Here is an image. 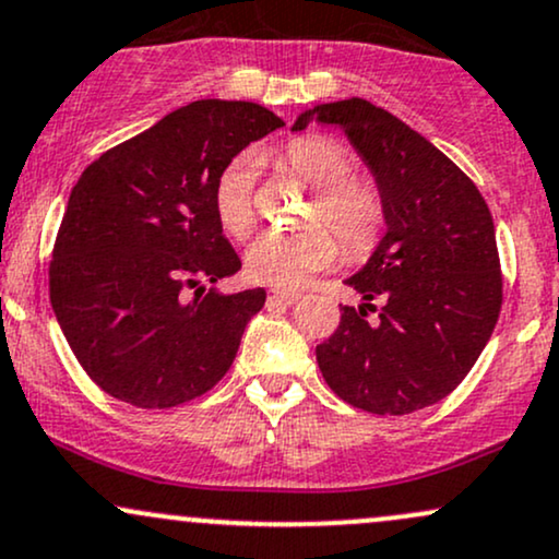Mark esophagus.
Returning <instances> with one entry per match:
<instances>
[{"label": "esophagus", "mask_w": 559, "mask_h": 559, "mask_svg": "<svg viewBox=\"0 0 559 559\" xmlns=\"http://www.w3.org/2000/svg\"><path fill=\"white\" fill-rule=\"evenodd\" d=\"M272 300H277V304H285V306H295L300 300V293H290V290H274L272 293Z\"/></svg>", "instance_id": "1"}]
</instances>
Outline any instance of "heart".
<instances>
[{
  "label": "heart",
  "mask_w": 559,
  "mask_h": 559,
  "mask_svg": "<svg viewBox=\"0 0 559 559\" xmlns=\"http://www.w3.org/2000/svg\"><path fill=\"white\" fill-rule=\"evenodd\" d=\"M285 167L313 190L306 229L264 233L246 251V274L259 285L304 287L337 259V238L350 253L369 251L382 225V199L371 182L353 177V151L326 135H306L285 148ZM255 154H240L214 182L212 206L219 227L233 240H246L255 227Z\"/></svg>",
  "instance_id": "1"
}]
</instances>
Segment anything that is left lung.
I'll use <instances>...</instances> for the list:
<instances>
[{
    "label": "left lung",
    "mask_w": 559,
    "mask_h": 559,
    "mask_svg": "<svg viewBox=\"0 0 559 559\" xmlns=\"http://www.w3.org/2000/svg\"><path fill=\"white\" fill-rule=\"evenodd\" d=\"M334 124L377 182L384 235L345 282L360 293L317 345L319 369L345 403L405 416L448 397L481 356L502 306L495 222L478 188L395 115L366 102L317 104L293 130ZM383 300L377 322L365 319Z\"/></svg>",
    "instance_id": "left-lung-1"
}]
</instances>
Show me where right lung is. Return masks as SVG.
Here are the masks:
<instances>
[{
	"label": "right lung",
	"instance_id": "add662e5",
	"mask_svg": "<svg viewBox=\"0 0 559 559\" xmlns=\"http://www.w3.org/2000/svg\"><path fill=\"white\" fill-rule=\"evenodd\" d=\"M282 124L261 104L201 98L85 167L51 253L49 295L72 353L107 395L175 408L233 366L266 293L203 285L240 269L214 216V182Z\"/></svg>",
	"mask_w": 559,
	"mask_h": 559
}]
</instances>
